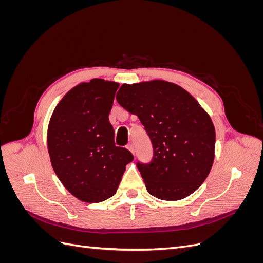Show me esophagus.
<instances>
[{"instance_id":"1","label":"esophagus","mask_w":263,"mask_h":263,"mask_svg":"<svg viewBox=\"0 0 263 263\" xmlns=\"http://www.w3.org/2000/svg\"><path fill=\"white\" fill-rule=\"evenodd\" d=\"M127 149H128L133 155H135V148H134V145H133V144H128V145H127Z\"/></svg>"}]
</instances>
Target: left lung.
I'll list each match as a JSON object with an SVG mask.
<instances>
[{
	"label": "left lung",
	"mask_w": 263,
	"mask_h": 263,
	"mask_svg": "<svg viewBox=\"0 0 263 263\" xmlns=\"http://www.w3.org/2000/svg\"><path fill=\"white\" fill-rule=\"evenodd\" d=\"M116 100L138 116L153 142V160L137 163L149 194L179 201L194 193L215 157L216 136L209 113L183 87L163 80L125 83Z\"/></svg>",
	"instance_id": "obj_1"
}]
</instances>
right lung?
I'll return each mask as SVG.
<instances>
[{
    "mask_svg": "<svg viewBox=\"0 0 263 263\" xmlns=\"http://www.w3.org/2000/svg\"><path fill=\"white\" fill-rule=\"evenodd\" d=\"M119 84L93 79L72 87L54 107L47 130L50 162L69 192L85 203L113 196L126 164L134 160L116 147L108 121Z\"/></svg>",
    "mask_w": 263,
    "mask_h": 263,
    "instance_id": "add662e5",
    "label": "right lung"
}]
</instances>
